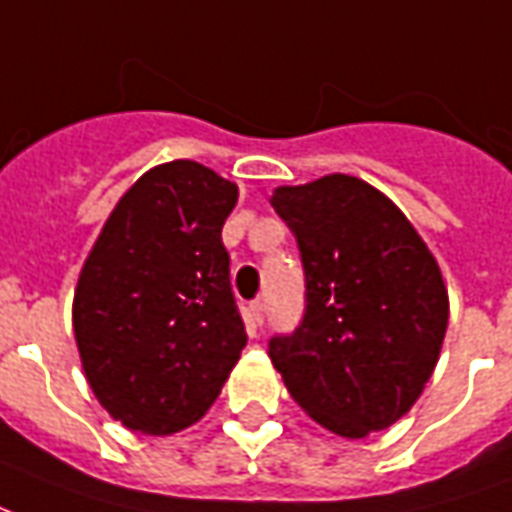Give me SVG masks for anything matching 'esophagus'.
Here are the masks:
<instances>
[{
	"label": "esophagus",
	"instance_id": "1",
	"mask_svg": "<svg viewBox=\"0 0 512 512\" xmlns=\"http://www.w3.org/2000/svg\"><path fill=\"white\" fill-rule=\"evenodd\" d=\"M249 321L255 323V326H263V321H266V304L263 301H249Z\"/></svg>",
	"mask_w": 512,
	"mask_h": 512
}]
</instances>
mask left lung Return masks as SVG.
Segmentation results:
<instances>
[{"label":"left lung","instance_id":"8db88e82","mask_svg":"<svg viewBox=\"0 0 512 512\" xmlns=\"http://www.w3.org/2000/svg\"><path fill=\"white\" fill-rule=\"evenodd\" d=\"M296 235L304 318L268 356L293 400L345 439L389 428L417 403L450 318L439 263L386 194L351 175L279 186Z\"/></svg>","mask_w":512,"mask_h":512}]
</instances>
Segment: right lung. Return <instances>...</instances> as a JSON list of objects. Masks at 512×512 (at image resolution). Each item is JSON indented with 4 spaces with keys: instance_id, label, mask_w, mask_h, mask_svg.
<instances>
[{
    "instance_id": "1",
    "label": "right lung",
    "mask_w": 512,
    "mask_h": 512,
    "mask_svg": "<svg viewBox=\"0 0 512 512\" xmlns=\"http://www.w3.org/2000/svg\"><path fill=\"white\" fill-rule=\"evenodd\" d=\"M238 186L197 161L147 169L109 213L73 293V332L98 403L169 436L222 392L246 345L224 219Z\"/></svg>"
}]
</instances>
